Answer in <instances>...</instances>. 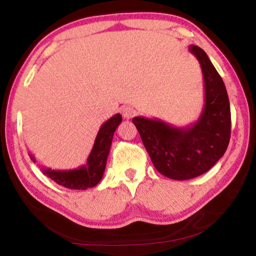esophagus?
Masks as SVG:
<instances>
[{
    "label": "esophagus",
    "instance_id": "esophagus-1",
    "mask_svg": "<svg viewBox=\"0 0 256 256\" xmlns=\"http://www.w3.org/2000/svg\"><path fill=\"white\" fill-rule=\"evenodd\" d=\"M136 114V110L132 107L126 106V107L122 108V115H123L124 118H131Z\"/></svg>",
    "mask_w": 256,
    "mask_h": 256
}]
</instances>
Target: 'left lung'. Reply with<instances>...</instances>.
Segmentation results:
<instances>
[{
	"label": "left lung",
	"mask_w": 256,
	"mask_h": 256,
	"mask_svg": "<svg viewBox=\"0 0 256 256\" xmlns=\"http://www.w3.org/2000/svg\"><path fill=\"white\" fill-rule=\"evenodd\" d=\"M201 66L204 105L196 122L177 128L159 118L132 120L160 174L176 180L204 174L226 152L230 138V105L222 76L204 50L190 45Z\"/></svg>",
	"instance_id": "1"
}]
</instances>
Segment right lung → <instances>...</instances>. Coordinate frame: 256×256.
I'll list each match as a JSON object with an SVG mask.
<instances>
[{"instance_id":"obj_1","label":"right lung","mask_w":256,"mask_h":256,"mask_svg":"<svg viewBox=\"0 0 256 256\" xmlns=\"http://www.w3.org/2000/svg\"><path fill=\"white\" fill-rule=\"evenodd\" d=\"M122 122V115L115 114L99 128L86 164L74 170H55L52 168H42V172L47 177L58 185L71 190H86L96 186L102 178L106 162L110 154L112 136ZM32 162H36L34 156L29 154Z\"/></svg>"}]
</instances>
